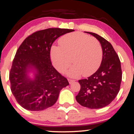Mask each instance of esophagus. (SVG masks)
Returning <instances> with one entry per match:
<instances>
[{
    "label": "esophagus",
    "mask_w": 134,
    "mask_h": 134,
    "mask_svg": "<svg viewBox=\"0 0 134 134\" xmlns=\"http://www.w3.org/2000/svg\"><path fill=\"white\" fill-rule=\"evenodd\" d=\"M68 81H69V84H71L72 83V82H74L75 80H72V79H68Z\"/></svg>",
    "instance_id": "obj_1"
}]
</instances>
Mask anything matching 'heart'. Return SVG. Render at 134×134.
<instances>
[{
  "label": "heart",
  "mask_w": 134,
  "mask_h": 134,
  "mask_svg": "<svg viewBox=\"0 0 134 134\" xmlns=\"http://www.w3.org/2000/svg\"><path fill=\"white\" fill-rule=\"evenodd\" d=\"M59 43L60 46L53 45L51 49V60L58 71L63 72L72 61L74 65L66 73L74 77L82 74L84 76H90L99 68L103 50L96 38L82 32H75L62 36Z\"/></svg>",
  "instance_id": "b5f03b06"
}]
</instances>
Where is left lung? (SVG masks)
I'll use <instances>...</instances> for the list:
<instances>
[{"label":"left lung","instance_id":"8db88e82","mask_svg":"<svg viewBox=\"0 0 134 134\" xmlns=\"http://www.w3.org/2000/svg\"><path fill=\"white\" fill-rule=\"evenodd\" d=\"M100 42L103 50L101 64L96 72L79 80L80 90L76 96L79 104L89 109H100L110 104L120 91L122 71L118 55L112 45L102 36L86 32Z\"/></svg>","mask_w":134,"mask_h":134}]
</instances>
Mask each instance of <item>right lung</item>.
I'll return each mask as SVG.
<instances>
[{
  "label": "right lung",
  "instance_id": "1",
  "mask_svg": "<svg viewBox=\"0 0 134 134\" xmlns=\"http://www.w3.org/2000/svg\"><path fill=\"white\" fill-rule=\"evenodd\" d=\"M72 29L50 28L34 33L20 45L10 69L11 90L18 103L30 111H41L57 102L60 91L69 85L51 61V48L60 36ZM34 72V78L28 75Z\"/></svg>",
  "mask_w": 134,
  "mask_h": 134
}]
</instances>
